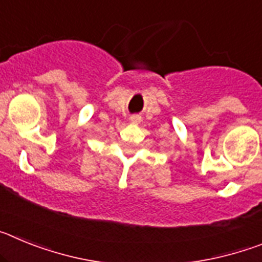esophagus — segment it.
<instances>
[{"label":"esophagus","instance_id":"obj_1","mask_svg":"<svg viewBox=\"0 0 262 262\" xmlns=\"http://www.w3.org/2000/svg\"><path fill=\"white\" fill-rule=\"evenodd\" d=\"M129 120H131L133 123H139V122L142 120V117H140V115H133V117L129 118Z\"/></svg>","mask_w":262,"mask_h":262}]
</instances>
